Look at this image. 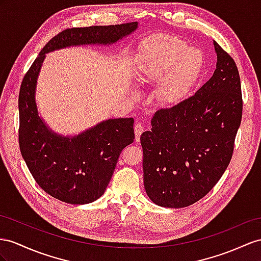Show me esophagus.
I'll list each match as a JSON object with an SVG mask.
<instances>
[{
    "label": "esophagus",
    "instance_id": "obj_1",
    "mask_svg": "<svg viewBox=\"0 0 261 261\" xmlns=\"http://www.w3.org/2000/svg\"><path fill=\"white\" fill-rule=\"evenodd\" d=\"M143 131H144V128H143V125L141 124V123H137L136 125H135V133H136V141H139L140 140V136L142 135L143 133Z\"/></svg>",
    "mask_w": 261,
    "mask_h": 261
}]
</instances>
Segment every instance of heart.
<instances>
[{"instance_id": "obj_1", "label": "heart", "mask_w": 261, "mask_h": 261, "mask_svg": "<svg viewBox=\"0 0 261 261\" xmlns=\"http://www.w3.org/2000/svg\"><path fill=\"white\" fill-rule=\"evenodd\" d=\"M205 66L203 51L170 36H154L142 44L137 61L140 82H158L156 98L164 105H177L194 90Z\"/></svg>"}]
</instances>
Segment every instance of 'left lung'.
Returning a JSON list of instances; mask_svg holds the SVG:
<instances>
[{"instance_id":"1","label":"left lung","mask_w":261,"mask_h":261,"mask_svg":"<svg viewBox=\"0 0 261 261\" xmlns=\"http://www.w3.org/2000/svg\"><path fill=\"white\" fill-rule=\"evenodd\" d=\"M216 69L189 99L161 109L140 137L144 190L153 203L182 208L204 197L228 166L242 121L237 66L214 41Z\"/></svg>"}]
</instances>
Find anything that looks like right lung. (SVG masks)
Masks as SVG:
<instances>
[{
	"instance_id": "1",
	"label": "right lung",
	"mask_w": 261,
	"mask_h": 261,
	"mask_svg": "<svg viewBox=\"0 0 261 261\" xmlns=\"http://www.w3.org/2000/svg\"><path fill=\"white\" fill-rule=\"evenodd\" d=\"M139 28L138 22L65 30L53 37L26 73L19 90V149L36 183L62 202H95L108 186L120 153L135 140L133 118L102 120L78 135H61L38 111L36 88L48 53L73 46H111Z\"/></svg>"
}]
</instances>
